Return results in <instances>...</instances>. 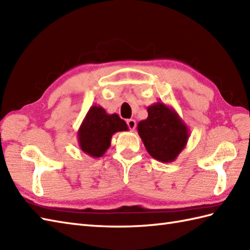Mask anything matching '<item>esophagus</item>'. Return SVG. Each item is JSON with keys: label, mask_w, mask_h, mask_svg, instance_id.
Listing matches in <instances>:
<instances>
[{"label": "esophagus", "mask_w": 250, "mask_h": 250, "mask_svg": "<svg viewBox=\"0 0 250 250\" xmlns=\"http://www.w3.org/2000/svg\"><path fill=\"white\" fill-rule=\"evenodd\" d=\"M126 125H128L129 129L131 131H133L136 126V121L134 119H129V120H126Z\"/></svg>", "instance_id": "esophagus-1"}]
</instances>
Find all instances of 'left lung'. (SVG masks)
Returning <instances> with one entry per match:
<instances>
[{
  "label": "left lung",
  "instance_id": "left-lung-1",
  "mask_svg": "<svg viewBox=\"0 0 250 250\" xmlns=\"http://www.w3.org/2000/svg\"><path fill=\"white\" fill-rule=\"evenodd\" d=\"M137 131L148 153L158 161L173 162L187 145L189 129L172 106L157 102L147 108Z\"/></svg>",
  "mask_w": 250,
  "mask_h": 250
}]
</instances>
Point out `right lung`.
Masks as SVG:
<instances>
[{
	"instance_id": "obj_1",
	"label": "right lung",
	"mask_w": 250,
	"mask_h": 250,
	"mask_svg": "<svg viewBox=\"0 0 250 250\" xmlns=\"http://www.w3.org/2000/svg\"><path fill=\"white\" fill-rule=\"evenodd\" d=\"M128 130L125 121L118 115H109L102 106L93 105L78 129V144L86 155L100 158L109 148L111 136L116 132Z\"/></svg>"
}]
</instances>
